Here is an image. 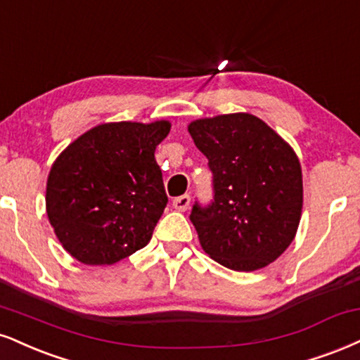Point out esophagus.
<instances>
[{"label": "esophagus", "instance_id": "34e87169", "mask_svg": "<svg viewBox=\"0 0 360 360\" xmlns=\"http://www.w3.org/2000/svg\"><path fill=\"white\" fill-rule=\"evenodd\" d=\"M189 202H191V198H189L188 194H183V196H177V198L172 199V206H174L177 211L188 210Z\"/></svg>", "mask_w": 360, "mask_h": 360}]
</instances>
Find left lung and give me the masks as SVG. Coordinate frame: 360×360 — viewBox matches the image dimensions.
I'll list each match as a JSON object with an SVG mask.
<instances>
[{
	"mask_svg": "<svg viewBox=\"0 0 360 360\" xmlns=\"http://www.w3.org/2000/svg\"><path fill=\"white\" fill-rule=\"evenodd\" d=\"M188 131L213 174V199L196 201L189 214L202 250L229 270L270 265L300 223L304 186L295 153L250 114L194 120Z\"/></svg>",
	"mask_w": 360,
	"mask_h": 360,
	"instance_id": "left-lung-1",
	"label": "left lung"
}]
</instances>
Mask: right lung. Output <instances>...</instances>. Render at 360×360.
Wrapping results in <instances>:
<instances>
[{
	"label": "right lung",
	"mask_w": 360,
	"mask_h": 360,
	"mask_svg": "<svg viewBox=\"0 0 360 360\" xmlns=\"http://www.w3.org/2000/svg\"><path fill=\"white\" fill-rule=\"evenodd\" d=\"M171 124L90 129L51 166L46 214L63 248L85 265H112L144 248L167 205L154 153Z\"/></svg>",
	"instance_id": "obj_1"
}]
</instances>
